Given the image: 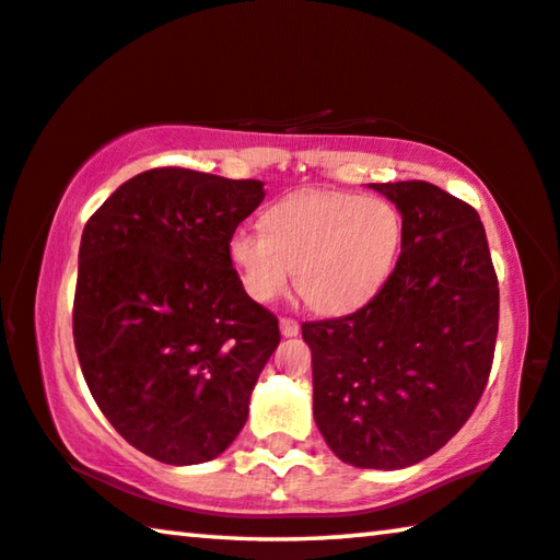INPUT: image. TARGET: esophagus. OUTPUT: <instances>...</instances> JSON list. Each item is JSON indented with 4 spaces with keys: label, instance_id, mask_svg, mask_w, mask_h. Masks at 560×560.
Here are the masks:
<instances>
[{
    "label": "esophagus",
    "instance_id": "34e87169",
    "mask_svg": "<svg viewBox=\"0 0 560 560\" xmlns=\"http://www.w3.org/2000/svg\"><path fill=\"white\" fill-rule=\"evenodd\" d=\"M279 326H281L283 336H296L299 334V322H296V318H291V316H283Z\"/></svg>",
    "mask_w": 560,
    "mask_h": 560
}]
</instances>
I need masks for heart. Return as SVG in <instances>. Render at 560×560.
Listing matches in <instances>:
<instances>
[{
  "label": "heart",
  "instance_id": "1",
  "mask_svg": "<svg viewBox=\"0 0 560 560\" xmlns=\"http://www.w3.org/2000/svg\"><path fill=\"white\" fill-rule=\"evenodd\" d=\"M264 232L238 226L229 259L248 296L279 299L296 269L308 306L341 314L381 289L401 246V214L388 199L341 191H296L273 203Z\"/></svg>",
  "mask_w": 560,
  "mask_h": 560
}]
</instances>
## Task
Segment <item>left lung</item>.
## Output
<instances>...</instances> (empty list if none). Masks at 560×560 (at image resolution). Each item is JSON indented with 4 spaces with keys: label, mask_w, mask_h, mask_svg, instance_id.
<instances>
[{
    "label": "left lung",
    "mask_w": 560,
    "mask_h": 560,
    "mask_svg": "<svg viewBox=\"0 0 560 560\" xmlns=\"http://www.w3.org/2000/svg\"><path fill=\"white\" fill-rule=\"evenodd\" d=\"M401 211V254L369 304L304 322L314 419L343 464L394 471L456 436L483 396L499 277L478 211L429 182L371 184Z\"/></svg>",
    "instance_id": "obj_1"
}]
</instances>
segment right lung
I'll return each mask as SVG.
<instances>
[{
    "instance_id": "right-lung-1",
    "label": "right lung",
    "mask_w": 560,
    "mask_h": 560,
    "mask_svg": "<svg viewBox=\"0 0 560 560\" xmlns=\"http://www.w3.org/2000/svg\"><path fill=\"white\" fill-rule=\"evenodd\" d=\"M254 179L159 166L89 217L79 246L74 349L96 406L162 464L217 458L281 341L229 259V236L259 207Z\"/></svg>"
}]
</instances>
